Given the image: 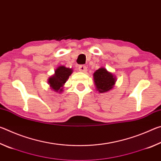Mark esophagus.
I'll use <instances>...</instances> for the list:
<instances>
[{
  "label": "esophagus",
  "instance_id": "34e87169",
  "mask_svg": "<svg viewBox=\"0 0 161 161\" xmlns=\"http://www.w3.org/2000/svg\"><path fill=\"white\" fill-rule=\"evenodd\" d=\"M78 69L80 72H86L87 70L86 67L85 65H80V66L78 67Z\"/></svg>",
  "mask_w": 161,
  "mask_h": 161
}]
</instances>
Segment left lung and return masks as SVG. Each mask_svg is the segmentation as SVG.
I'll return each instance as SVG.
<instances>
[{
    "instance_id": "1",
    "label": "left lung",
    "mask_w": 161,
    "mask_h": 161,
    "mask_svg": "<svg viewBox=\"0 0 161 161\" xmlns=\"http://www.w3.org/2000/svg\"><path fill=\"white\" fill-rule=\"evenodd\" d=\"M94 81L97 91L100 93L107 92L113 87L116 82V77L107 69L101 67L94 73Z\"/></svg>"
}]
</instances>
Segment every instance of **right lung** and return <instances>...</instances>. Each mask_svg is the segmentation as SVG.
<instances>
[{
    "label": "right lung",
    "instance_id": "add662e5",
    "mask_svg": "<svg viewBox=\"0 0 161 161\" xmlns=\"http://www.w3.org/2000/svg\"><path fill=\"white\" fill-rule=\"evenodd\" d=\"M72 69L64 66H59L55 70L54 74L48 79V84L54 92H62L64 83L72 75Z\"/></svg>",
    "mask_w": 161,
    "mask_h": 161
}]
</instances>
